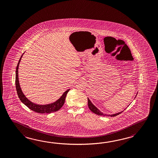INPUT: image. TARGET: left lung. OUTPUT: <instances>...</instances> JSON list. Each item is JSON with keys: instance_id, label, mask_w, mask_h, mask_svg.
<instances>
[{"instance_id": "left-lung-1", "label": "left lung", "mask_w": 158, "mask_h": 158, "mask_svg": "<svg viewBox=\"0 0 158 158\" xmlns=\"http://www.w3.org/2000/svg\"><path fill=\"white\" fill-rule=\"evenodd\" d=\"M137 95V94H136ZM135 96V97H136ZM88 107L89 108V109L92 111L93 113H94V114H96L97 115H101V116H109V117H115V116H117L118 115H119V114H121L122 112H123V111H122L121 112H119L118 113H115V114H111V115H107V114H103L102 112H101L100 110L92 103V102L90 101V100L89 99V98H88Z\"/></svg>"}]
</instances>
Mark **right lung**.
Returning a JSON list of instances; mask_svg holds the SVG:
<instances>
[{
    "mask_svg": "<svg viewBox=\"0 0 158 158\" xmlns=\"http://www.w3.org/2000/svg\"><path fill=\"white\" fill-rule=\"evenodd\" d=\"M23 54L21 56L20 59H19L18 65L16 67V69L15 85H16V91H17V93H18L19 99H20V101L31 110H33L34 111L38 113H41V114L51 113H53V112H55V111L60 110L65 103L66 94L69 91L70 89H68L67 90L64 92L63 93V95L61 96V97L59 99H57L56 102L49 103V104H47V105H38V104H36L35 103L32 102L28 99L24 94V93H23L20 84H19V81L18 69L19 64L21 61V59H22Z\"/></svg>",
    "mask_w": 158,
    "mask_h": 158,
    "instance_id": "right-lung-1",
    "label": "right lung"
}]
</instances>
